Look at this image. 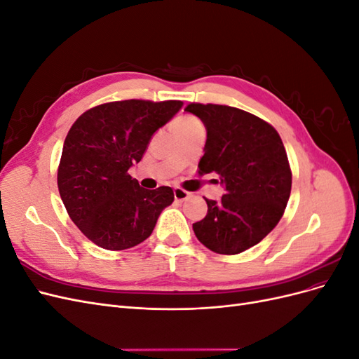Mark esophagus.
<instances>
[{"label": "esophagus", "instance_id": "34e87169", "mask_svg": "<svg viewBox=\"0 0 359 359\" xmlns=\"http://www.w3.org/2000/svg\"><path fill=\"white\" fill-rule=\"evenodd\" d=\"M173 196H175V199H177V201L182 202V201H186V199H189V198H190V193H189V191H186V190L180 189V187H177L175 190H173Z\"/></svg>", "mask_w": 359, "mask_h": 359}]
</instances>
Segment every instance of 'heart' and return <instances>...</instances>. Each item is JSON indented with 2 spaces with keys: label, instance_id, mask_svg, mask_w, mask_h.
Returning <instances> with one entry per match:
<instances>
[{
  "label": "heart",
  "instance_id": "b5f03b06",
  "mask_svg": "<svg viewBox=\"0 0 359 359\" xmlns=\"http://www.w3.org/2000/svg\"><path fill=\"white\" fill-rule=\"evenodd\" d=\"M203 127L202 123L199 121L198 118H194L191 115H182L177 119L175 123V130L177 133H184V132H190V130H194V128H201Z\"/></svg>",
  "mask_w": 359,
  "mask_h": 359
}]
</instances>
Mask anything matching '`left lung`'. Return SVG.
<instances>
[{
    "mask_svg": "<svg viewBox=\"0 0 359 359\" xmlns=\"http://www.w3.org/2000/svg\"><path fill=\"white\" fill-rule=\"evenodd\" d=\"M186 111L206 128L199 173H217L226 190L219 202L205 198L208 212L194 235L214 253H243L283 217L292 189L285 145L273 126L236 107L190 103Z\"/></svg>",
    "mask_w": 359,
    "mask_h": 359,
    "instance_id": "obj_1",
    "label": "left lung"
}]
</instances>
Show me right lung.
<instances>
[{"instance_id":"right-lung-1","label":"right lung","mask_w":359,"mask_h":359,"mask_svg":"<svg viewBox=\"0 0 359 359\" xmlns=\"http://www.w3.org/2000/svg\"><path fill=\"white\" fill-rule=\"evenodd\" d=\"M181 107L180 100L111 102L83 112L69 130L58 166L60 196L95 245L126 250L140 244L173 202L170 187L142 189L128 169Z\"/></svg>"}]
</instances>
